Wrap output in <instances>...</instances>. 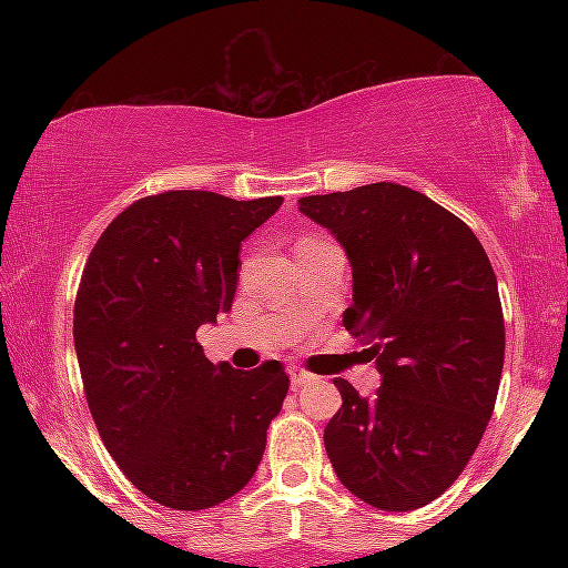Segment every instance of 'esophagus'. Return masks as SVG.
Masks as SVG:
<instances>
[{"label": "esophagus", "instance_id": "1", "mask_svg": "<svg viewBox=\"0 0 568 568\" xmlns=\"http://www.w3.org/2000/svg\"><path fill=\"white\" fill-rule=\"evenodd\" d=\"M288 374H291V382H293V387H296V389L304 387V384H310L312 379H315V376H312L310 371H304V368H298V366H293Z\"/></svg>", "mask_w": 568, "mask_h": 568}]
</instances>
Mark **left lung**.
Wrapping results in <instances>:
<instances>
[{"instance_id": "left-lung-1", "label": "left lung", "mask_w": 568, "mask_h": 568, "mask_svg": "<svg viewBox=\"0 0 568 568\" xmlns=\"http://www.w3.org/2000/svg\"><path fill=\"white\" fill-rule=\"evenodd\" d=\"M352 264L344 328L371 344L382 387L334 384L325 452L357 499L408 513L438 499L484 438L505 366V317L475 232L416 189L368 184L298 200Z\"/></svg>"}]
</instances>
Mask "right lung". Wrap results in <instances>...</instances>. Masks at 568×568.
<instances>
[{
    "label": "right lung",
    "mask_w": 568,
    "mask_h": 568,
    "mask_svg": "<svg viewBox=\"0 0 568 568\" xmlns=\"http://www.w3.org/2000/svg\"><path fill=\"white\" fill-rule=\"evenodd\" d=\"M283 197L173 189L103 230L74 302V347L103 446L139 491L205 510L256 473L288 395L283 363L213 366L197 328L232 310L240 243Z\"/></svg>",
    "instance_id": "1"
}]
</instances>
